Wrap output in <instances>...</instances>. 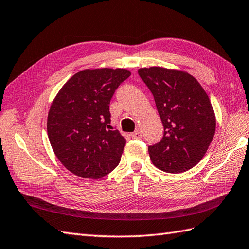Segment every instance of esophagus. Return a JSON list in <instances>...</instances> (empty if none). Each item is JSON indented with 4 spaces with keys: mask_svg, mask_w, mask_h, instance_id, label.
Returning a JSON list of instances; mask_svg holds the SVG:
<instances>
[{
    "mask_svg": "<svg viewBox=\"0 0 249 249\" xmlns=\"http://www.w3.org/2000/svg\"><path fill=\"white\" fill-rule=\"evenodd\" d=\"M132 139H141L142 138V132L140 130H136L130 135Z\"/></svg>",
    "mask_w": 249,
    "mask_h": 249,
    "instance_id": "obj_1",
    "label": "esophagus"
}]
</instances>
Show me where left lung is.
Masks as SVG:
<instances>
[{"mask_svg":"<svg viewBox=\"0 0 249 249\" xmlns=\"http://www.w3.org/2000/svg\"><path fill=\"white\" fill-rule=\"evenodd\" d=\"M142 80L154 95L164 127L161 141L148 147L153 164L166 173H182L203 159L215 134L216 119L203 87L186 71L141 68Z\"/></svg>","mask_w":249,"mask_h":249,"instance_id":"1","label":"left lung"}]
</instances>
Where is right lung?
I'll return each mask as SVG.
<instances>
[{"label": "right lung", "instance_id": "right-lung-1", "mask_svg": "<svg viewBox=\"0 0 249 249\" xmlns=\"http://www.w3.org/2000/svg\"><path fill=\"white\" fill-rule=\"evenodd\" d=\"M130 74L120 68L86 69L55 96L48 114V136L56 157L73 174L98 179L118 166L126 140L110 128L109 104Z\"/></svg>", "mask_w": 249, "mask_h": 249}]
</instances>
